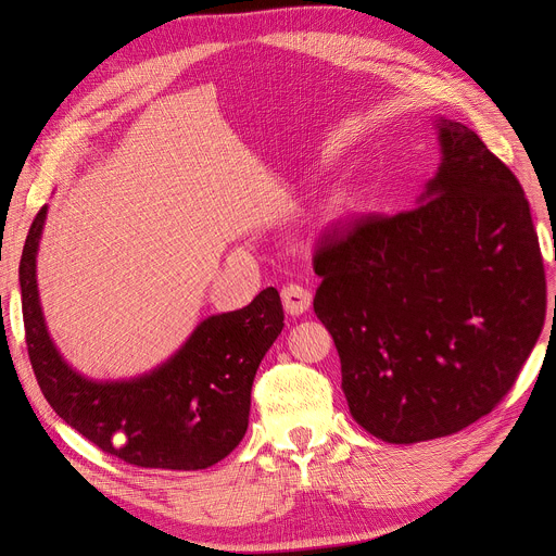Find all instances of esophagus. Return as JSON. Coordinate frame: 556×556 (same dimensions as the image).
<instances>
[{
  "mask_svg": "<svg viewBox=\"0 0 556 556\" xmlns=\"http://www.w3.org/2000/svg\"><path fill=\"white\" fill-rule=\"evenodd\" d=\"M280 296H282L285 311H288L290 315L306 313L311 308V301H313V294L304 288V285H296V282L285 285V288L280 290Z\"/></svg>",
  "mask_w": 556,
  "mask_h": 556,
  "instance_id": "1",
  "label": "esophagus"
}]
</instances>
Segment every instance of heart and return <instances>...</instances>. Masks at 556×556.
Instances as JSON below:
<instances>
[{"label":"heart","instance_id":"1","mask_svg":"<svg viewBox=\"0 0 556 556\" xmlns=\"http://www.w3.org/2000/svg\"><path fill=\"white\" fill-rule=\"evenodd\" d=\"M339 204H341V201H339Z\"/></svg>","mask_w":556,"mask_h":556}]
</instances>
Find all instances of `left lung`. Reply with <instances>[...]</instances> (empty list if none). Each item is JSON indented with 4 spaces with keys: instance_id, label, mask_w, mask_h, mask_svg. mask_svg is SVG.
I'll return each mask as SVG.
<instances>
[{
    "instance_id": "left-lung-1",
    "label": "left lung",
    "mask_w": 556,
    "mask_h": 556,
    "mask_svg": "<svg viewBox=\"0 0 556 556\" xmlns=\"http://www.w3.org/2000/svg\"><path fill=\"white\" fill-rule=\"evenodd\" d=\"M441 164L415 208L325 233L313 299L357 425L384 443L443 439L510 392L545 323L529 201L473 129L435 121Z\"/></svg>"
}]
</instances>
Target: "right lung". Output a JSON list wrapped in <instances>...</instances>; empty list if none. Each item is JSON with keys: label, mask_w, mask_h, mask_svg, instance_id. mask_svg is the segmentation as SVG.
<instances>
[{"label": "right lung", "mask_w": 556, "mask_h": 556, "mask_svg": "<svg viewBox=\"0 0 556 556\" xmlns=\"http://www.w3.org/2000/svg\"><path fill=\"white\" fill-rule=\"evenodd\" d=\"M43 206L21 257L27 355L46 401L83 439L141 468L199 470L225 459L248 429L252 380L282 331L276 288L241 311L211 315L172 359L131 380L99 382L62 359L46 329L37 290Z\"/></svg>", "instance_id": "obj_1"}]
</instances>
